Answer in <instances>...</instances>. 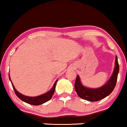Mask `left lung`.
I'll use <instances>...</instances> for the list:
<instances>
[{"instance_id":"8db88e82","label":"left lung","mask_w":127,"mask_h":127,"mask_svg":"<svg viewBox=\"0 0 127 127\" xmlns=\"http://www.w3.org/2000/svg\"><path fill=\"white\" fill-rule=\"evenodd\" d=\"M119 70L118 57L116 56L115 67L113 72L109 79L105 84L98 88H89L83 86L81 81L79 75L76 76L75 83V89L77 95L81 98L89 101H97L107 97L113 91L118 79V75Z\"/></svg>"}]
</instances>
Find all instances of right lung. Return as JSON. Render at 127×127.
Wrapping results in <instances>:
<instances>
[{"label": "right lung", "instance_id": "1", "mask_svg": "<svg viewBox=\"0 0 127 127\" xmlns=\"http://www.w3.org/2000/svg\"><path fill=\"white\" fill-rule=\"evenodd\" d=\"M9 80L11 81V78L10 76H9ZM57 81H58V79L56 80V81L55 82V83H54V85H53L52 89H51V90H49V91L47 92L46 93H44V94L43 95H41L37 96H33V97L25 96L24 95L19 93L14 87V85L12 84V82H11V84L16 95L17 96V97H19V99H20L22 100V101H23V102L28 103V104H31V105H38L48 102V101H49V100L52 98L53 95H54V92H55V86H56Z\"/></svg>", "mask_w": 127, "mask_h": 127}]
</instances>
